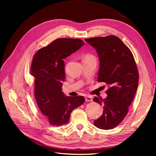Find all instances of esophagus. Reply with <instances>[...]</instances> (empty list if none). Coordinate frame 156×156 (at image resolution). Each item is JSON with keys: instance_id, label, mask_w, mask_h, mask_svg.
Listing matches in <instances>:
<instances>
[{"instance_id": "1", "label": "esophagus", "mask_w": 156, "mask_h": 156, "mask_svg": "<svg viewBox=\"0 0 156 156\" xmlns=\"http://www.w3.org/2000/svg\"><path fill=\"white\" fill-rule=\"evenodd\" d=\"M85 100L87 101H92L93 100V99L91 96H87L85 97Z\"/></svg>"}]
</instances>
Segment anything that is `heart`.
Returning <instances> with one entry per match:
<instances>
[{
	"label": "heart",
	"instance_id": "heart-1",
	"mask_svg": "<svg viewBox=\"0 0 156 156\" xmlns=\"http://www.w3.org/2000/svg\"><path fill=\"white\" fill-rule=\"evenodd\" d=\"M87 57H92V56H87Z\"/></svg>",
	"mask_w": 156,
	"mask_h": 156
}]
</instances>
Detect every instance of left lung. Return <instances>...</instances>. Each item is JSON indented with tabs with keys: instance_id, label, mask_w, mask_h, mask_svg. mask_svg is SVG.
I'll return each mask as SVG.
<instances>
[{
	"instance_id": "1",
	"label": "left lung",
	"mask_w": 156,
	"mask_h": 156,
	"mask_svg": "<svg viewBox=\"0 0 156 156\" xmlns=\"http://www.w3.org/2000/svg\"><path fill=\"white\" fill-rule=\"evenodd\" d=\"M85 41L96 50L99 56L98 81L109 87L106 98H94V101L103 106L102 115L94 121V124L102 129H113L126 116L138 87L135 61L130 49L115 36L91 37Z\"/></svg>"
}]
</instances>
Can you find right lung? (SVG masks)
<instances>
[{"instance_id":"1","label":"right lung","mask_w":156,"mask_h":156,"mask_svg":"<svg viewBox=\"0 0 156 156\" xmlns=\"http://www.w3.org/2000/svg\"><path fill=\"white\" fill-rule=\"evenodd\" d=\"M83 45L81 39L58 38L37 51L33 57L30 73L35 79V98L51 125L68 123L71 112L85 101L83 96H66L62 91L65 81L64 59Z\"/></svg>"}]
</instances>
